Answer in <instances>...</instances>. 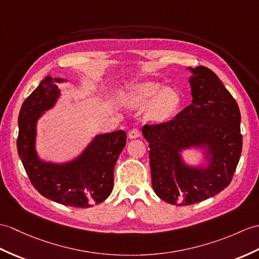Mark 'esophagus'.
<instances>
[{"label": "esophagus", "instance_id": "obj_1", "mask_svg": "<svg viewBox=\"0 0 259 259\" xmlns=\"http://www.w3.org/2000/svg\"><path fill=\"white\" fill-rule=\"evenodd\" d=\"M141 136V131L139 129H132L129 131V138L130 139H136Z\"/></svg>", "mask_w": 259, "mask_h": 259}]
</instances>
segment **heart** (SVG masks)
Instances as JSON below:
<instances>
[{"instance_id":"obj_1","label":"heart","mask_w":259,"mask_h":259,"mask_svg":"<svg viewBox=\"0 0 259 259\" xmlns=\"http://www.w3.org/2000/svg\"><path fill=\"white\" fill-rule=\"evenodd\" d=\"M130 108H143L148 104V117L154 121H164L172 117L179 106V96L170 88H162L159 83L144 82L132 87L122 98Z\"/></svg>"}]
</instances>
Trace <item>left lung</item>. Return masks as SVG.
<instances>
[{
    "instance_id": "left-lung-1",
    "label": "left lung",
    "mask_w": 259,
    "mask_h": 259,
    "mask_svg": "<svg viewBox=\"0 0 259 259\" xmlns=\"http://www.w3.org/2000/svg\"><path fill=\"white\" fill-rule=\"evenodd\" d=\"M192 104L169 121L144 124L150 143L151 182L157 195L173 205H191L230 185L243 148L237 102L205 66L189 68ZM206 143L212 154L205 170L186 167L179 152Z\"/></svg>"
}]
</instances>
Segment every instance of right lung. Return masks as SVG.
<instances>
[{"mask_svg":"<svg viewBox=\"0 0 259 259\" xmlns=\"http://www.w3.org/2000/svg\"><path fill=\"white\" fill-rule=\"evenodd\" d=\"M46 76L23 102L19 115L17 152L29 181L48 200L73 207H92L110 195L113 169L127 142L122 130L100 135L79 158L65 164L45 163L35 152L36 121L59 96L56 82Z\"/></svg>","mask_w":259,"mask_h":259,"instance_id":"add662e5","label":"right lung"}]
</instances>
